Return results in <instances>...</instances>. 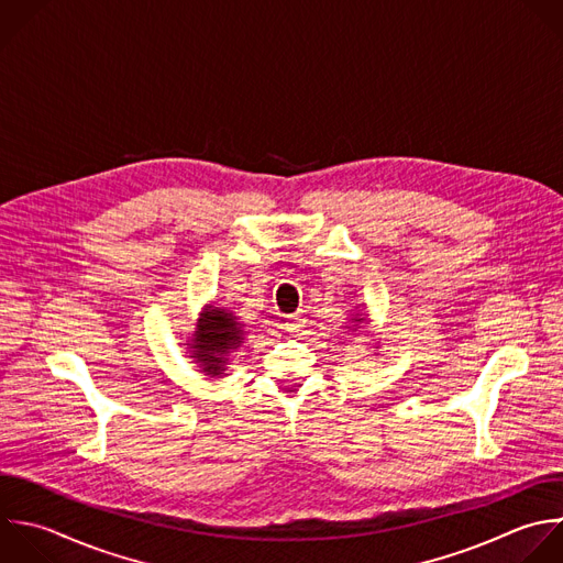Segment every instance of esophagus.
Returning a JSON list of instances; mask_svg holds the SVG:
<instances>
[{
	"label": "esophagus",
	"instance_id": "1",
	"mask_svg": "<svg viewBox=\"0 0 563 563\" xmlns=\"http://www.w3.org/2000/svg\"><path fill=\"white\" fill-rule=\"evenodd\" d=\"M303 325H306V314H303V312H295V314H288V317L284 319V328H286L290 334L301 332Z\"/></svg>",
	"mask_w": 563,
	"mask_h": 563
}]
</instances>
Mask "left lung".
<instances>
[{
	"label": "left lung",
	"instance_id": "8db88e82",
	"mask_svg": "<svg viewBox=\"0 0 563 563\" xmlns=\"http://www.w3.org/2000/svg\"><path fill=\"white\" fill-rule=\"evenodd\" d=\"M354 321H356V323H363V321H365V319H361V317H358V319H354Z\"/></svg>",
	"mask_w": 563,
	"mask_h": 563
}]
</instances>
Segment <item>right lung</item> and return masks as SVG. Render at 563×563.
Returning <instances> with one entry per match:
<instances>
[{"label":"right lung","mask_w":563,"mask_h":563,"mask_svg":"<svg viewBox=\"0 0 563 563\" xmlns=\"http://www.w3.org/2000/svg\"><path fill=\"white\" fill-rule=\"evenodd\" d=\"M244 330L242 323H238V317L224 308L207 306L200 312V323L198 330L191 339V354L196 363H200L202 372L209 376H220L224 374L227 356L235 347H240L244 341Z\"/></svg>","instance_id":"1"}]
</instances>
